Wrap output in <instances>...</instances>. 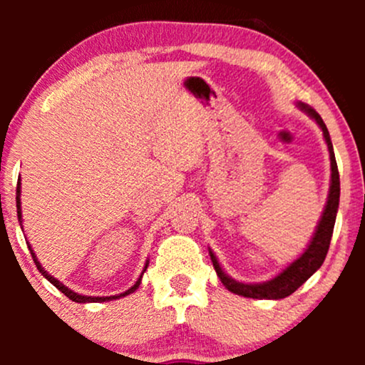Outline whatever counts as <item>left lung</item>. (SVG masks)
<instances>
[{
    "label": "left lung",
    "instance_id": "left-lung-1",
    "mask_svg": "<svg viewBox=\"0 0 365 365\" xmlns=\"http://www.w3.org/2000/svg\"><path fill=\"white\" fill-rule=\"evenodd\" d=\"M297 106H299L304 113H307V115L311 116L317 125H319V128L322 130V135H324L326 145H328L329 161H331V180H329L328 200H326L324 211H322L321 220L316 226V232H314L307 249H305L304 252L295 259V261L288 264L282 273L276 274L273 279H267V282H262V283L237 282V279H233L232 276L225 273L221 264L217 262V257L215 255V252L209 249L212 266H215L217 278L221 279V283H223L232 293L247 297V299L279 300V299H284V297L292 295L297 288L302 287V284L322 266V262H324L326 259V254H328L331 237H333L338 204H340V175H338V166H336V159H334L333 144H331L329 132L328 128H326L324 121H322V118L319 116V113L312 110L311 106H307V104L304 103H297Z\"/></svg>",
    "mask_w": 365,
    "mask_h": 365
}]
</instances>
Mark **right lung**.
<instances>
[{
	"label": "right lung",
	"instance_id": "right-lung-1",
	"mask_svg": "<svg viewBox=\"0 0 365 365\" xmlns=\"http://www.w3.org/2000/svg\"><path fill=\"white\" fill-rule=\"evenodd\" d=\"M20 194H22V190H20V180H19V183H16V216H19L20 226H22V202H20ZM27 247H29V250H31L32 259H34V262H36L37 269H39V273L43 274L44 278L48 279L49 283H53L54 287H56L58 290H60L61 293H65V295L68 297L70 300H73V302H78V304H89V302H110V300H116V299H121V297H127V295H130V293H133V292L137 290V288H139V284H140V282H142V274L145 273V269H148V266H149V261H145L144 271H142V274L139 276V279H137L135 284H133V287H130L127 292L118 293V295H110V297H87V295H81V293H77V292L70 290V288H68V287H65V284H63V283L60 282V279H56V278H54V276L49 274L48 271H46L43 266H41V262L37 261V257H36L34 250H32V247H31V244H29V242H27Z\"/></svg>",
	"mask_w": 365,
	"mask_h": 365
}]
</instances>
